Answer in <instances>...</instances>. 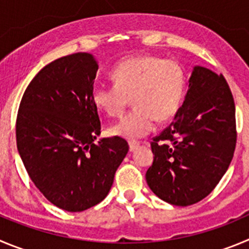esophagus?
I'll return each mask as SVG.
<instances>
[{
    "label": "esophagus",
    "instance_id": "1",
    "mask_svg": "<svg viewBox=\"0 0 249 249\" xmlns=\"http://www.w3.org/2000/svg\"><path fill=\"white\" fill-rule=\"evenodd\" d=\"M139 145H140V143H139V142H136V141H130V142H129V148H130V152H134V151H135L136 148L139 147Z\"/></svg>",
    "mask_w": 249,
    "mask_h": 249
}]
</instances>
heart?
Masks as SVG:
<instances>
[{"label": "heart", "instance_id": "1", "mask_svg": "<svg viewBox=\"0 0 249 249\" xmlns=\"http://www.w3.org/2000/svg\"><path fill=\"white\" fill-rule=\"evenodd\" d=\"M114 85H98L92 90L97 108L110 117L124 111L130 98L135 108L109 129L111 135L127 140L145 138L155 130L157 118L168 120L177 113L183 98L185 77L174 60L157 55L132 56L114 67Z\"/></svg>", "mask_w": 249, "mask_h": 249}]
</instances>
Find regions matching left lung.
Listing matches in <instances>:
<instances>
[{
	"label": "left lung",
	"mask_w": 249,
	"mask_h": 249,
	"mask_svg": "<svg viewBox=\"0 0 249 249\" xmlns=\"http://www.w3.org/2000/svg\"><path fill=\"white\" fill-rule=\"evenodd\" d=\"M236 146V109L226 80L193 67L188 90L174 120L151 148L146 182L166 203L188 206L208 196L226 173Z\"/></svg>",
	"instance_id": "left-lung-1"
}]
</instances>
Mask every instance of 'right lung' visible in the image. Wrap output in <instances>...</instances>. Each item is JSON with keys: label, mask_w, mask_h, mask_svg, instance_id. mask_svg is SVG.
Wrapping results in <instances>:
<instances>
[{"label": "right lung", "mask_w": 249, "mask_h": 249, "mask_svg": "<svg viewBox=\"0 0 249 249\" xmlns=\"http://www.w3.org/2000/svg\"><path fill=\"white\" fill-rule=\"evenodd\" d=\"M98 62L77 53L50 62L25 89L17 115V147L36 187L70 213L101 203L129 151L119 136L101 139L92 101Z\"/></svg>", "instance_id": "obj_1"}]
</instances>
